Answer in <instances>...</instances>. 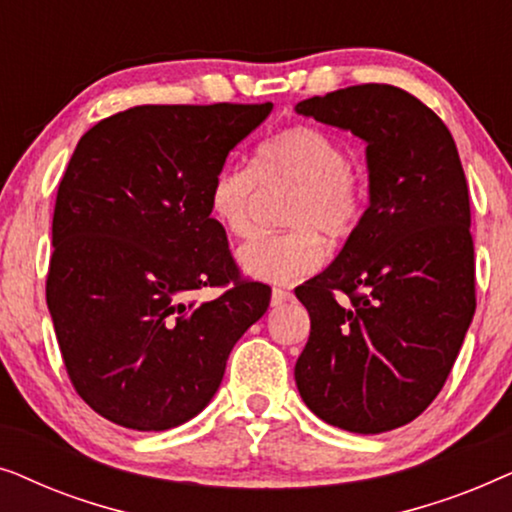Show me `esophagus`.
<instances>
[{"label": "esophagus", "mask_w": 512, "mask_h": 512, "mask_svg": "<svg viewBox=\"0 0 512 512\" xmlns=\"http://www.w3.org/2000/svg\"><path fill=\"white\" fill-rule=\"evenodd\" d=\"M291 300H293V293L289 289H272V307L291 303Z\"/></svg>", "instance_id": "34e87169"}]
</instances>
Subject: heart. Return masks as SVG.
Returning a JSON list of instances; mask_svg holds the SVG:
<instances>
[{
    "label": "heart",
    "mask_w": 512,
    "mask_h": 512,
    "mask_svg": "<svg viewBox=\"0 0 512 512\" xmlns=\"http://www.w3.org/2000/svg\"><path fill=\"white\" fill-rule=\"evenodd\" d=\"M258 184H286L293 193L286 202L284 233H258L237 249V263L251 277L291 282L310 275L324 263L321 240L340 242L363 219V186L352 170V158L326 130L293 125L256 149L251 167L223 165L209 186V212L233 237L251 230Z\"/></svg>",
    "instance_id": "b5f03b06"
}]
</instances>
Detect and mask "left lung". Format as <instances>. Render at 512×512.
I'll return each instance as SVG.
<instances>
[{"mask_svg":"<svg viewBox=\"0 0 512 512\" xmlns=\"http://www.w3.org/2000/svg\"><path fill=\"white\" fill-rule=\"evenodd\" d=\"M296 111L368 144L370 193L338 258L296 289L312 324L296 361L298 391L338 429H398L440 394L475 312L457 144L426 104L387 83L310 97Z\"/></svg>","mask_w":512,"mask_h":512,"instance_id":"obj_1","label":"left lung"}]
</instances>
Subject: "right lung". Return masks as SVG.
Returning a JSON list of instances; mask_svg holds the SVG:
<instances>
[{"mask_svg":"<svg viewBox=\"0 0 512 512\" xmlns=\"http://www.w3.org/2000/svg\"><path fill=\"white\" fill-rule=\"evenodd\" d=\"M265 104H144L76 144L53 212L46 303L76 394L109 422L165 431L205 410L230 349L270 305L240 279L209 186ZM205 285H228L195 301Z\"/></svg>","mask_w":512,"mask_h":512,"instance_id":"add662e5","label":"right lung"}]
</instances>
